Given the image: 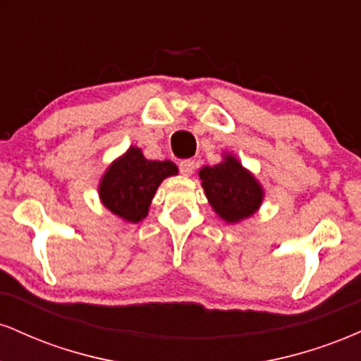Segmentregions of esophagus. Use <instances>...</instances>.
<instances>
[{
	"label": "esophagus",
	"mask_w": 361,
	"mask_h": 361,
	"mask_svg": "<svg viewBox=\"0 0 361 361\" xmlns=\"http://www.w3.org/2000/svg\"><path fill=\"white\" fill-rule=\"evenodd\" d=\"M180 171H181V175L192 176V173L195 171V161H192V159L181 161V163H180Z\"/></svg>",
	"instance_id": "esophagus-1"
}]
</instances>
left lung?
Wrapping results in <instances>:
<instances>
[{"mask_svg":"<svg viewBox=\"0 0 361 361\" xmlns=\"http://www.w3.org/2000/svg\"><path fill=\"white\" fill-rule=\"evenodd\" d=\"M198 178L210 207L224 222L246 221L263 204V185L231 152H224L221 163L198 169Z\"/></svg>","mask_w":361,"mask_h":361,"instance_id":"8db88e82","label":"left lung"}]
</instances>
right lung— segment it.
I'll use <instances>...</instances> for the list:
<instances>
[{
  "label": "right lung",
  "instance_id": "add662e5",
  "mask_svg": "<svg viewBox=\"0 0 361 361\" xmlns=\"http://www.w3.org/2000/svg\"><path fill=\"white\" fill-rule=\"evenodd\" d=\"M175 175H178L175 163L146 159L139 147L130 146L103 173L98 197L103 207L123 222L137 224L147 217L149 207L163 180Z\"/></svg>",
  "mask_w": 361,
  "mask_h": 361
}]
</instances>
